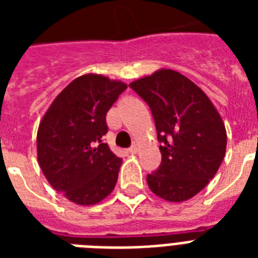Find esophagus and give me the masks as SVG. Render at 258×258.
<instances>
[{
	"instance_id": "34e87169",
	"label": "esophagus",
	"mask_w": 258,
	"mask_h": 258,
	"mask_svg": "<svg viewBox=\"0 0 258 258\" xmlns=\"http://www.w3.org/2000/svg\"><path fill=\"white\" fill-rule=\"evenodd\" d=\"M128 153L130 154H137L138 153V147L137 146H131L128 149Z\"/></svg>"
}]
</instances>
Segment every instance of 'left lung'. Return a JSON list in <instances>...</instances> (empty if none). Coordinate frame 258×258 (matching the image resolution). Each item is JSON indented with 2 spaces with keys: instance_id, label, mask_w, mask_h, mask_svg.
Segmentation results:
<instances>
[{
  "instance_id": "8db88e82",
  "label": "left lung",
  "mask_w": 258,
  "mask_h": 258,
  "mask_svg": "<svg viewBox=\"0 0 258 258\" xmlns=\"http://www.w3.org/2000/svg\"><path fill=\"white\" fill-rule=\"evenodd\" d=\"M153 113L161 166L147 175L154 194L183 202L213 179L224 161L226 130L205 92L171 70L157 71L130 84Z\"/></svg>"
}]
</instances>
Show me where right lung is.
<instances>
[{
	"label": "right lung",
	"instance_id": "obj_1",
	"mask_svg": "<svg viewBox=\"0 0 258 258\" xmlns=\"http://www.w3.org/2000/svg\"><path fill=\"white\" fill-rule=\"evenodd\" d=\"M127 86L84 75L50 104L37 133V158L50 186L78 205H95L115 187L121 159L103 137L105 116Z\"/></svg>",
	"mask_w": 258,
	"mask_h": 258
}]
</instances>
